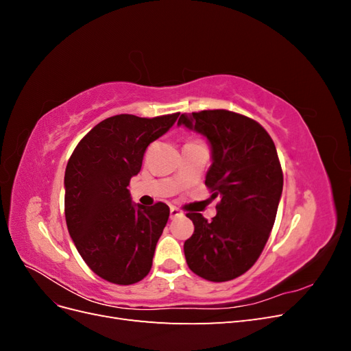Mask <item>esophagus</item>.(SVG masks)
Instances as JSON below:
<instances>
[{"label": "esophagus", "mask_w": 351, "mask_h": 351, "mask_svg": "<svg viewBox=\"0 0 351 351\" xmlns=\"http://www.w3.org/2000/svg\"><path fill=\"white\" fill-rule=\"evenodd\" d=\"M183 214H182V210H180L178 208H176V206H171L169 208V218L171 219H174V218H178V217H182Z\"/></svg>", "instance_id": "esophagus-1"}]
</instances>
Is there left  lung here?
<instances>
[{
  "mask_svg": "<svg viewBox=\"0 0 351 351\" xmlns=\"http://www.w3.org/2000/svg\"><path fill=\"white\" fill-rule=\"evenodd\" d=\"M178 124L206 136L212 165L205 184L219 197L208 222L189 212L195 231L184 241L189 268L214 282L249 271L267 244L282 193V169L274 141L249 117L227 110L182 114Z\"/></svg>",
  "mask_w": 351,
  "mask_h": 351,
  "instance_id": "1",
  "label": "left lung"
}]
</instances>
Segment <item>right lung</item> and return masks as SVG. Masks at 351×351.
Listing matches in <instances>:
<instances>
[{
  "mask_svg": "<svg viewBox=\"0 0 351 351\" xmlns=\"http://www.w3.org/2000/svg\"><path fill=\"white\" fill-rule=\"evenodd\" d=\"M178 115L110 117L83 137L67 162L69 232L88 267L112 284L139 282L152 268L169 208L162 202L133 205L127 187L141 171L146 147L167 133Z\"/></svg>",
  "mask_w": 351,
  "mask_h": 351,
  "instance_id": "obj_1",
  "label": "right lung"
}]
</instances>
